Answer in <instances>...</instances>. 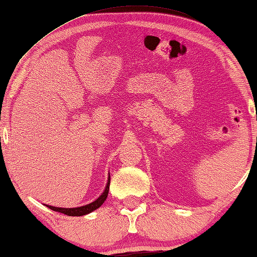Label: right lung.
Returning <instances> with one entry per match:
<instances>
[{"instance_id":"right-lung-1","label":"right lung","mask_w":257,"mask_h":257,"mask_svg":"<svg viewBox=\"0 0 257 257\" xmlns=\"http://www.w3.org/2000/svg\"><path fill=\"white\" fill-rule=\"evenodd\" d=\"M109 186H110V175L108 177V183H106V185H105L104 191L102 192V194L98 196L96 200H94L93 202H90L88 204H85V206H81V207H77V208H58V207L48 206V204H46V206L48 207L49 209H51V210L62 212V214L68 215V216H84V215H87V214H90L92 211L96 210L97 208H100L102 204L104 203V201L106 200V196H108V193H109Z\"/></svg>"}]
</instances>
